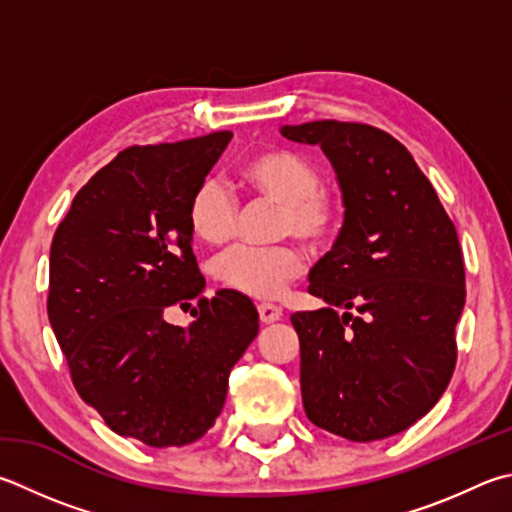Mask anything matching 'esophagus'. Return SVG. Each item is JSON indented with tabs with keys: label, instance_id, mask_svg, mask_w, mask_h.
Here are the masks:
<instances>
[{
	"label": "esophagus",
	"instance_id": "obj_1",
	"mask_svg": "<svg viewBox=\"0 0 512 512\" xmlns=\"http://www.w3.org/2000/svg\"><path fill=\"white\" fill-rule=\"evenodd\" d=\"M257 311H259V320H262L264 324H271V322H277L282 318V309H280V306H275V304L262 302L257 306Z\"/></svg>",
	"mask_w": 512,
	"mask_h": 512
}]
</instances>
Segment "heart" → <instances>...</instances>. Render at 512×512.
Returning a JSON list of instances; mask_svg holds the SVG:
<instances>
[{"instance_id":"obj_1","label":"heart","mask_w":512,"mask_h":512,"mask_svg":"<svg viewBox=\"0 0 512 512\" xmlns=\"http://www.w3.org/2000/svg\"><path fill=\"white\" fill-rule=\"evenodd\" d=\"M239 181L246 190L280 206V235H295L322 246L336 235L342 217L340 199L320 188L322 176L306 156L284 147L262 150L241 163ZM237 203L217 179H203L188 201L192 235L208 246H224L235 235ZM215 277L250 297H273L302 273V257L293 246H235L215 259Z\"/></svg>"}]
</instances>
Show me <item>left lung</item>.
<instances>
[{
    "mask_svg": "<svg viewBox=\"0 0 512 512\" xmlns=\"http://www.w3.org/2000/svg\"><path fill=\"white\" fill-rule=\"evenodd\" d=\"M280 134L320 145L345 206L336 244L309 275V293L329 306L291 315L304 412L342 439H387L430 412L452 378L466 304L457 228L383 129L313 120Z\"/></svg>",
    "mask_w": 512,
    "mask_h": 512,
    "instance_id": "left-lung-1",
    "label": "left lung"
}]
</instances>
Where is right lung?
Instances as JSON below:
<instances>
[{"instance_id": "1", "label": "right lung", "mask_w": 512, "mask_h": 512, "mask_svg": "<svg viewBox=\"0 0 512 512\" xmlns=\"http://www.w3.org/2000/svg\"><path fill=\"white\" fill-rule=\"evenodd\" d=\"M230 138L127 147L76 194L51 244L46 309L73 385L116 434L152 448L215 425L259 331L255 304L228 288L201 297L188 329L163 318L206 286L188 201Z\"/></svg>"}]
</instances>
